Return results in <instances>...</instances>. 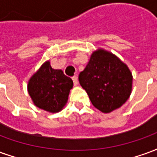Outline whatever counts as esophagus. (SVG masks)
<instances>
[{"label": "esophagus", "mask_w": 157, "mask_h": 157, "mask_svg": "<svg viewBox=\"0 0 157 157\" xmlns=\"http://www.w3.org/2000/svg\"><path fill=\"white\" fill-rule=\"evenodd\" d=\"M72 80H73V82H74V85L76 86L78 84V79H77V76H76V75L72 76Z\"/></svg>", "instance_id": "obj_1"}]
</instances>
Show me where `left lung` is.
I'll return each instance as SVG.
<instances>
[{"label":"left lung","mask_w":157,"mask_h":157,"mask_svg":"<svg viewBox=\"0 0 157 157\" xmlns=\"http://www.w3.org/2000/svg\"><path fill=\"white\" fill-rule=\"evenodd\" d=\"M78 80L92 105L102 113L120 108L131 93L133 77L127 65L102 49L93 52Z\"/></svg>","instance_id":"1"}]
</instances>
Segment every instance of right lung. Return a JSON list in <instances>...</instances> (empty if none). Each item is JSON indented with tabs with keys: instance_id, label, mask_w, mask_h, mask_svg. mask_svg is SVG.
I'll use <instances>...</instances> for the list:
<instances>
[{
	"instance_id": "add662e5",
	"label": "right lung",
	"mask_w": 157,
	"mask_h": 157,
	"mask_svg": "<svg viewBox=\"0 0 157 157\" xmlns=\"http://www.w3.org/2000/svg\"><path fill=\"white\" fill-rule=\"evenodd\" d=\"M72 80L61 70H55L45 62L29 82V93L38 108L50 113L60 111L68 99Z\"/></svg>"
}]
</instances>
